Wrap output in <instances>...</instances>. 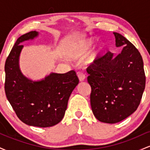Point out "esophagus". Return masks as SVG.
Here are the masks:
<instances>
[{
    "mask_svg": "<svg viewBox=\"0 0 150 150\" xmlns=\"http://www.w3.org/2000/svg\"><path fill=\"white\" fill-rule=\"evenodd\" d=\"M77 76H78V78L80 82H82V81H83L85 79V74L82 73V72H79V73H77Z\"/></svg>",
    "mask_w": 150,
    "mask_h": 150,
    "instance_id": "obj_1",
    "label": "esophagus"
}]
</instances>
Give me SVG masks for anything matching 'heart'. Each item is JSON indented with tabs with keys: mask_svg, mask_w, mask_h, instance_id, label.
<instances>
[{
	"mask_svg": "<svg viewBox=\"0 0 150 150\" xmlns=\"http://www.w3.org/2000/svg\"><path fill=\"white\" fill-rule=\"evenodd\" d=\"M94 42H95L94 39H89V40L86 41V42H85L84 43H82V44H81V46H80V48H79L78 51H77V53H75V56H77H77H82V55H83L84 53H87V51H88L92 47L93 45L94 44ZM102 50H103V46H99L98 49H97V51H96L95 53L93 54L92 56H94L96 54L100 53Z\"/></svg>",
	"mask_w": 150,
	"mask_h": 150,
	"instance_id": "obj_1",
	"label": "heart"
}]
</instances>
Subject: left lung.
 <instances>
[{
  "label": "left lung",
  "mask_w": 150,
  "mask_h": 150,
  "mask_svg": "<svg viewBox=\"0 0 150 150\" xmlns=\"http://www.w3.org/2000/svg\"><path fill=\"white\" fill-rule=\"evenodd\" d=\"M117 47L123 46L116 57L108 51L88 68L92 112L99 121L116 123L135 112L140 105L146 77L140 53L126 38L113 32Z\"/></svg>",
  "instance_id": "8db88e82"
}]
</instances>
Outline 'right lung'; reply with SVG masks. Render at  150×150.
Segmentation results:
<instances>
[{
    "instance_id": "right-lung-1",
    "label": "right lung",
    "mask_w": 150,
    "mask_h": 150,
    "mask_svg": "<svg viewBox=\"0 0 150 150\" xmlns=\"http://www.w3.org/2000/svg\"><path fill=\"white\" fill-rule=\"evenodd\" d=\"M37 35V32L32 31L17 39L5 64V92L19 119L27 125L46 128L63 119L79 79L74 70L64 74L51 73L39 82L22 75L18 63L23 47L20 43Z\"/></svg>"
}]
</instances>
